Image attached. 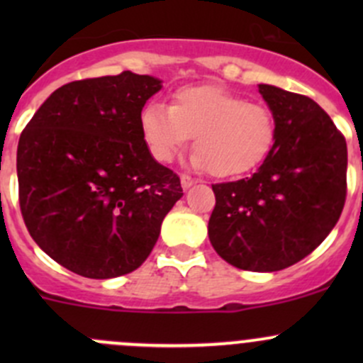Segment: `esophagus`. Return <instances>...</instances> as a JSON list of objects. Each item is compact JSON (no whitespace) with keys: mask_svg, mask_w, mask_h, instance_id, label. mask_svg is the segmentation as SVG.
I'll use <instances>...</instances> for the list:
<instances>
[{"mask_svg":"<svg viewBox=\"0 0 363 363\" xmlns=\"http://www.w3.org/2000/svg\"><path fill=\"white\" fill-rule=\"evenodd\" d=\"M195 182H196V181L191 177V175H188V174H182V175H181V186H182V188H184V189L191 188V186L195 184Z\"/></svg>","mask_w":363,"mask_h":363,"instance_id":"34e87169","label":"esophagus"}]
</instances>
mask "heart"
<instances>
[{
  "mask_svg": "<svg viewBox=\"0 0 363 363\" xmlns=\"http://www.w3.org/2000/svg\"><path fill=\"white\" fill-rule=\"evenodd\" d=\"M140 131L160 163H172L195 137V167L211 168L216 177H239L267 160L277 126L265 105L219 86H189L172 94L170 107L145 105Z\"/></svg>",
  "mask_w": 363,
  "mask_h": 363,
  "instance_id": "b5f03b06",
  "label": "heart"
}]
</instances>
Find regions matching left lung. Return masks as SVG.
<instances>
[{"label": "left lung", "mask_w": 363, "mask_h": 363, "mask_svg": "<svg viewBox=\"0 0 363 363\" xmlns=\"http://www.w3.org/2000/svg\"><path fill=\"white\" fill-rule=\"evenodd\" d=\"M259 94L276 117V142L258 172L212 184V247L230 265L276 272L311 255L346 202L347 147L314 100L269 84Z\"/></svg>", "instance_id": "8db88e82"}]
</instances>
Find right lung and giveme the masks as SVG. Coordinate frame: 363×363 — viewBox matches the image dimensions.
<instances>
[{"instance_id":"add662e5","label":"right lung","mask_w":363,"mask_h":363,"mask_svg":"<svg viewBox=\"0 0 363 363\" xmlns=\"http://www.w3.org/2000/svg\"><path fill=\"white\" fill-rule=\"evenodd\" d=\"M161 80L123 72L54 91L21 133L19 205L29 235L60 265L89 279L145 262L181 179L151 156L140 131Z\"/></svg>"}]
</instances>
